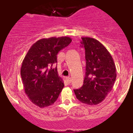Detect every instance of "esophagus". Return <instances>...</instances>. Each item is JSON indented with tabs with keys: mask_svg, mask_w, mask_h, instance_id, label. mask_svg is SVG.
I'll return each instance as SVG.
<instances>
[{
	"mask_svg": "<svg viewBox=\"0 0 133 133\" xmlns=\"http://www.w3.org/2000/svg\"><path fill=\"white\" fill-rule=\"evenodd\" d=\"M66 81H67V82H68V83H71V78H70V77H66Z\"/></svg>",
	"mask_w": 133,
	"mask_h": 133,
	"instance_id": "esophagus-1",
	"label": "esophagus"
}]
</instances>
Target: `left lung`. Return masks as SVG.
<instances>
[{
	"instance_id": "left-lung-1",
	"label": "left lung",
	"mask_w": 133,
	"mask_h": 133,
	"mask_svg": "<svg viewBox=\"0 0 133 133\" xmlns=\"http://www.w3.org/2000/svg\"><path fill=\"white\" fill-rule=\"evenodd\" d=\"M81 39L85 50V77L83 86L74 91L80 102L97 105L113 89L117 77L115 64L108 50L100 42L89 37Z\"/></svg>"
}]
</instances>
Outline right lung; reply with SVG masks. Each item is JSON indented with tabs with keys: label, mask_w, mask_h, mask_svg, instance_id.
<instances>
[{
	"label": "right lung",
	"mask_w": 133,
	"mask_h": 133,
	"mask_svg": "<svg viewBox=\"0 0 133 133\" xmlns=\"http://www.w3.org/2000/svg\"><path fill=\"white\" fill-rule=\"evenodd\" d=\"M71 42L67 36L40 39L25 56L20 69L25 93L39 107L54 103L64 88V81L58 75L57 66H54L58 52Z\"/></svg>",
	"instance_id": "add662e5"
}]
</instances>
